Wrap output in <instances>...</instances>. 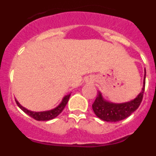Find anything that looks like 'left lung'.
Here are the masks:
<instances>
[{
  "mask_svg": "<svg viewBox=\"0 0 156 156\" xmlns=\"http://www.w3.org/2000/svg\"><path fill=\"white\" fill-rule=\"evenodd\" d=\"M146 71L144 69V85L142 91L140 92L136 98L129 102L122 104H114L105 101L101 97V94L99 92L98 96L95 99L92 105L94 112L98 118L106 122H118L126 119L131 115L133 112L138 108L142 101L144 96V87H145Z\"/></svg>",
  "mask_w": 156,
  "mask_h": 156,
  "instance_id": "left-lung-1",
  "label": "left lung"
}]
</instances>
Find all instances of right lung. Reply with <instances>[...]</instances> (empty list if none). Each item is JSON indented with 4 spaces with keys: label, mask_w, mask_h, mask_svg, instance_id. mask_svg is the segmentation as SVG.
<instances>
[{
    "label": "right lung",
    "mask_w": 156,
    "mask_h": 156,
    "mask_svg": "<svg viewBox=\"0 0 156 156\" xmlns=\"http://www.w3.org/2000/svg\"><path fill=\"white\" fill-rule=\"evenodd\" d=\"M70 94L66 95V97L63 98L62 101L61 102V104L59 105L58 107H56L54 109L50 110V111H46V112H32L30 111V110L27 109L26 108L23 107L18 102V101L16 100V104L18 105L19 108H21L25 113H27V115H29L30 116H31L32 118H34V119L38 121H47V120H50V119H54L57 117L59 114L61 113L62 110L64 109V108L66 107V104L68 102L69 99Z\"/></svg>",
    "instance_id": "1"
}]
</instances>
